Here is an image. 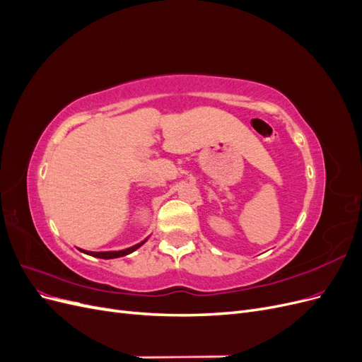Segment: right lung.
Segmentation results:
<instances>
[{"label": "right lung", "mask_w": 362, "mask_h": 362, "mask_svg": "<svg viewBox=\"0 0 362 362\" xmlns=\"http://www.w3.org/2000/svg\"><path fill=\"white\" fill-rule=\"evenodd\" d=\"M148 240V238H146ZM146 240H144V242H140L134 246L131 247H127V249H122V250H105V252H92V250H84V249H78L81 250L83 254H87L90 257H95V258H103V259H112V258H120V257H125V255H129L131 252H134L136 249H139L141 245H145Z\"/></svg>", "instance_id": "right-lung-1"}]
</instances>
